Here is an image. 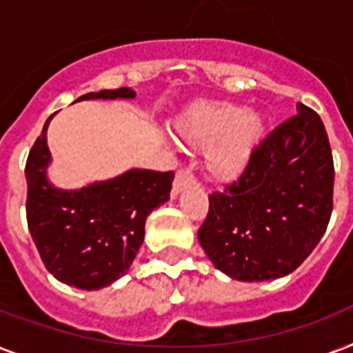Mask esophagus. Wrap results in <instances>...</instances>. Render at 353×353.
Instances as JSON below:
<instances>
[{
  "label": "esophagus",
  "instance_id": "obj_1",
  "mask_svg": "<svg viewBox=\"0 0 353 353\" xmlns=\"http://www.w3.org/2000/svg\"><path fill=\"white\" fill-rule=\"evenodd\" d=\"M196 183V176H194V172L190 168H181V170L177 172L176 181H174V187H172V194L177 196V194H181L183 190L190 185Z\"/></svg>",
  "mask_w": 353,
  "mask_h": 353
}]
</instances>
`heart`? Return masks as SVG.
Here are the masks:
<instances>
[{"label":"heart","instance_id":"1","mask_svg":"<svg viewBox=\"0 0 353 353\" xmlns=\"http://www.w3.org/2000/svg\"><path fill=\"white\" fill-rule=\"evenodd\" d=\"M263 132L265 121L260 113L227 102L196 106L177 122V133L190 148L211 146L207 166L221 181H231L245 170Z\"/></svg>","mask_w":353,"mask_h":353}]
</instances>
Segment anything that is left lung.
Returning a JSON list of instances; mask_svg holds the SVG:
<instances>
[{
    "label": "left lung",
    "mask_w": 353,
    "mask_h": 353,
    "mask_svg": "<svg viewBox=\"0 0 353 353\" xmlns=\"http://www.w3.org/2000/svg\"><path fill=\"white\" fill-rule=\"evenodd\" d=\"M296 112L258 144L240 179L209 196L198 240L231 279L293 273L326 232L335 177L328 133L312 108Z\"/></svg>",
    "instance_id": "8db88e82"
}]
</instances>
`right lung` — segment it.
<instances>
[{"instance_id":"1","label":"right lung","mask_w":353,"mask_h":353,"mask_svg":"<svg viewBox=\"0 0 353 353\" xmlns=\"http://www.w3.org/2000/svg\"><path fill=\"white\" fill-rule=\"evenodd\" d=\"M130 88L85 93L90 99H133ZM25 165L27 223L47 271L79 290H101L126 274L144 240V223L170 199L174 172L133 168L80 190H62L47 181L51 154L47 126Z\"/></svg>"}]
</instances>
